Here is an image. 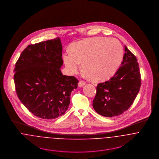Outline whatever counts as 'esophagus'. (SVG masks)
<instances>
[{
    "instance_id": "esophagus-1",
    "label": "esophagus",
    "mask_w": 159,
    "mask_h": 159,
    "mask_svg": "<svg viewBox=\"0 0 159 159\" xmlns=\"http://www.w3.org/2000/svg\"><path fill=\"white\" fill-rule=\"evenodd\" d=\"M85 81H84V80H80L79 81V87H84L85 85Z\"/></svg>"
}]
</instances>
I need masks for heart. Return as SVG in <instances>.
<instances>
[{
    "mask_svg": "<svg viewBox=\"0 0 159 159\" xmlns=\"http://www.w3.org/2000/svg\"><path fill=\"white\" fill-rule=\"evenodd\" d=\"M123 57V46L119 41L98 36L73 43L71 52L66 51L63 60L70 74L77 72L82 63L87 77L95 81H104L118 71Z\"/></svg>",
    "mask_w": 159,
    "mask_h": 159,
    "instance_id": "1",
    "label": "heart"
}]
</instances>
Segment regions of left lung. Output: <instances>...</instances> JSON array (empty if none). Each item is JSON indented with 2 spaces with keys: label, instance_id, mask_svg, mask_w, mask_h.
I'll list each match as a JSON object with an SVG mask.
<instances>
[{
  "label": "left lung",
  "instance_id": "8db88e82",
  "mask_svg": "<svg viewBox=\"0 0 159 159\" xmlns=\"http://www.w3.org/2000/svg\"><path fill=\"white\" fill-rule=\"evenodd\" d=\"M121 66L105 82L98 84L93 102L94 110L106 117L122 114L133 104L141 87V75L136 57L127 48Z\"/></svg>",
  "mask_w": 159,
  "mask_h": 159
}]
</instances>
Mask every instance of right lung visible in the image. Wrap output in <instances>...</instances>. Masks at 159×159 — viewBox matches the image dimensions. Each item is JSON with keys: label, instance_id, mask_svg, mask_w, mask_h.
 Returning <instances> with one entry per match:
<instances>
[{"label": "right lung", "instance_id": "right-lung-1", "mask_svg": "<svg viewBox=\"0 0 159 159\" xmlns=\"http://www.w3.org/2000/svg\"><path fill=\"white\" fill-rule=\"evenodd\" d=\"M62 45L59 37L29 45L14 69L16 94L20 102L38 118L52 120L65 114L70 95L78 86L74 76L63 75Z\"/></svg>", "mask_w": 159, "mask_h": 159}]
</instances>
